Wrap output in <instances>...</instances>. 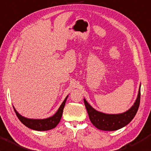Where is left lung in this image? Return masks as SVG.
<instances>
[{
  "instance_id": "8db88e82",
  "label": "left lung",
  "mask_w": 151,
  "mask_h": 151,
  "mask_svg": "<svg viewBox=\"0 0 151 151\" xmlns=\"http://www.w3.org/2000/svg\"><path fill=\"white\" fill-rule=\"evenodd\" d=\"M140 89L141 84L139 88L137 97L133 105L127 111L120 114H106L97 111L88 103L86 99H83L90 122L96 128L106 131L119 130L128 125L134 117L139 106Z\"/></svg>"
}]
</instances>
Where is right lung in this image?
Returning <instances> with one entry per match:
<instances>
[{"instance_id":"add662e5","label":"right lung","mask_w":151,"mask_h":151,"mask_svg":"<svg viewBox=\"0 0 151 151\" xmlns=\"http://www.w3.org/2000/svg\"><path fill=\"white\" fill-rule=\"evenodd\" d=\"M68 97V95L66 96L65 99H64L63 103L60 106V107L57 112L54 114L53 116H50V117L46 118V119H29V118L25 117V116H22L20 114L19 112L17 111L15 108L14 107V111L17 114V116L19 118V119L23 123L25 126L30 129L38 130V131H45V130H49L55 128L56 126L58 125L59 123L60 120L61 119L62 114H63V108L65 106L66 100Z\"/></svg>"}]
</instances>
